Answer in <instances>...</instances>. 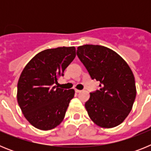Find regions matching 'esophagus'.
I'll return each mask as SVG.
<instances>
[{"label":"esophagus","instance_id":"esophagus-1","mask_svg":"<svg viewBox=\"0 0 151 151\" xmlns=\"http://www.w3.org/2000/svg\"><path fill=\"white\" fill-rule=\"evenodd\" d=\"M75 91L76 92V93H80V92H82V91L78 90V89H75Z\"/></svg>","mask_w":151,"mask_h":151}]
</instances>
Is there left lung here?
Returning a JSON list of instances; mask_svg holds the SVG:
<instances>
[{"label":"left lung","mask_w":151,"mask_h":151,"mask_svg":"<svg viewBox=\"0 0 151 151\" xmlns=\"http://www.w3.org/2000/svg\"><path fill=\"white\" fill-rule=\"evenodd\" d=\"M76 54L91 78L101 82L100 90L90 93L85 104L89 117L100 127H116L128 116L135 99L132 69L117 53L104 46L82 45Z\"/></svg>","instance_id":"1"}]
</instances>
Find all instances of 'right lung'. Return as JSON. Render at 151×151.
I'll return each instance as SVG.
<instances>
[{"mask_svg": "<svg viewBox=\"0 0 151 151\" xmlns=\"http://www.w3.org/2000/svg\"><path fill=\"white\" fill-rule=\"evenodd\" d=\"M76 55L75 47L47 49L36 54L22 70L17 85V101L34 127L50 130L63 120L75 91L64 90L54 84Z\"/></svg>", "mask_w": 151, "mask_h": 151, "instance_id": "obj_1", "label": "right lung"}]
</instances>
